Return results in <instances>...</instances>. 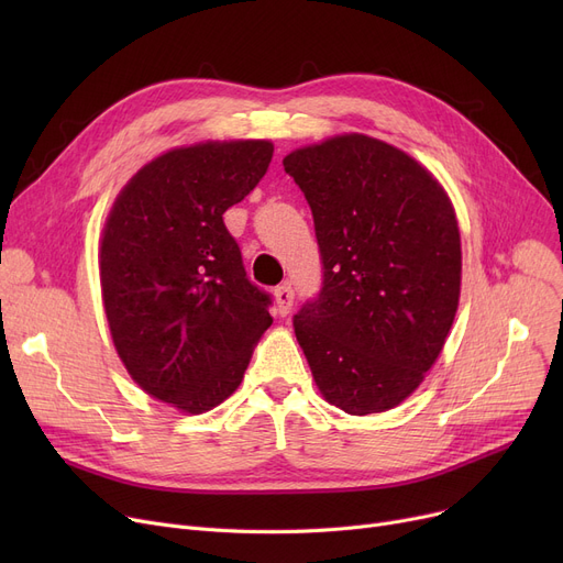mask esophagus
Masks as SVG:
<instances>
[{
    "label": "esophagus",
    "mask_w": 563,
    "mask_h": 563,
    "mask_svg": "<svg viewBox=\"0 0 563 563\" xmlns=\"http://www.w3.org/2000/svg\"><path fill=\"white\" fill-rule=\"evenodd\" d=\"M274 297H276V306H278V312L285 317L289 314L291 310V303H294V289L289 283H283L274 289Z\"/></svg>",
    "instance_id": "34e87169"
}]
</instances>
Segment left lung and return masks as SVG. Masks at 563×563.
Segmentation results:
<instances>
[{
    "label": "left lung",
    "mask_w": 563,
    "mask_h": 563,
    "mask_svg": "<svg viewBox=\"0 0 563 563\" xmlns=\"http://www.w3.org/2000/svg\"><path fill=\"white\" fill-rule=\"evenodd\" d=\"M310 205L317 299L294 333L319 393L349 416L390 410L440 356L461 294V234L435 177L399 147L333 136L283 159Z\"/></svg>",
    "instance_id": "8db88e82"
}]
</instances>
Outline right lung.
Instances as JSON below:
<instances>
[{
    "mask_svg": "<svg viewBox=\"0 0 563 563\" xmlns=\"http://www.w3.org/2000/svg\"><path fill=\"white\" fill-rule=\"evenodd\" d=\"M272 157L269 141L175 147L132 177L104 223L100 280L118 356L147 395L191 416L236 390L274 321L223 223Z\"/></svg>",
    "mask_w": 563,
    "mask_h": 563,
    "instance_id": "1",
    "label": "right lung"
}]
</instances>
